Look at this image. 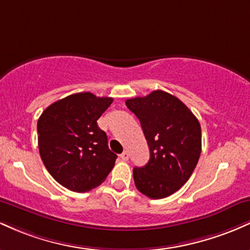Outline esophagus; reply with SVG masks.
I'll list each match as a JSON object with an SVG mask.
<instances>
[{"label":"esophagus","mask_w":250,"mask_h":250,"mask_svg":"<svg viewBox=\"0 0 250 250\" xmlns=\"http://www.w3.org/2000/svg\"><path fill=\"white\" fill-rule=\"evenodd\" d=\"M119 157L122 158V161H127V159H128V152H127V151H124V152H123Z\"/></svg>","instance_id":"1"}]
</instances>
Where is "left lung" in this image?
<instances>
[{
	"mask_svg": "<svg viewBox=\"0 0 250 250\" xmlns=\"http://www.w3.org/2000/svg\"><path fill=\"white\" fill-rule=\"evenodd\" d=\"M142 125L150 159L134 167L137 189L152 200L172 195L192 175L202 150L197 118L175 95L157 89L146 97L126 100Z\"/></svg>",
	"mask_w": 250,
	"mask_h": 250,
	"instance_id": "1",
	"label": "left lung"
}]
</instances>
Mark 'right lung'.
<instances>
[{
  "mask_svg": "<svg viewBox=\"0 0 250 250\" xmlns=\"http://www.w3.org/2000/svg\"><path fill=\"white\" fill-rule=\"evenodd\" d=\"M113 99L91 92L75 93L46 108L38 120L39 151L52 177L75 192L100 186L117 155L97 120Z\"/></svg>",
  "mask_w": 250,
  "mask_h": 250,
  "instance_id": "right-lung-1",
  "label": "right lung"
}]
</instances>
